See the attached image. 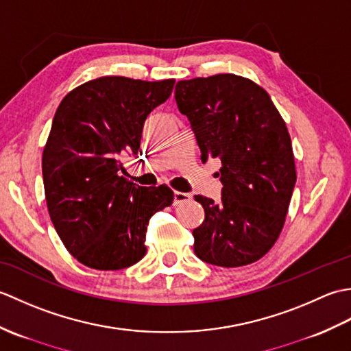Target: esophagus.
<instances>
[{
	"label": "esophagus",
	"mask_w": 351,
	"mask_h": 351,
	"mask_svg": "<svg viewBox=\"0 0 351 351\" xmlns=\"http://www.w3.org/2000/svg\"><path fill=\"white\" fill-rule=\"evenodd\" d=\"M191 195L189 193H182V191H175L173 193V205H181L185 202H190Z\"/></svg>",
	"instance_id": "1"
}]
</instances>
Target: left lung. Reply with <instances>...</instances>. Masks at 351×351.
<instances>
[{"label": "left lung", "mask_w": 351, "mask_h": 351, "mask_svg": "<svg viewBox=\"0 0 351 351\" xmlns=\"http://www.w3.org/2000/svg\"><path fill=\"white\" fill-rule=\"evenodd\" d=\"M175 99L202 162L221 161V199L195 196L205 210L195 253L226 268L255 263L278 240L297 180L287 125L263 87L234 73L182 80Z\"/></svg>", "instance_id": "8db88e82"}]
</instances>
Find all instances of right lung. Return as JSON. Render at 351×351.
I'll list each match as a JSON object with an SVG mask.
<instances>
[{
    "label": "right lung",
    "mask_w": 351,
    "mask_h": 351,
    "mask_svg": "<svg viewBox=\"0 0 351 351\" xmlns=\"http://www.w3.org/2000/svg\"><path fill=\"white\" fill-rule=\"evenodd\" d=\"M175 80L101 77L73 88L58 106L42 155L49 217L71 255L95 270H122L146 255L152 215L171 205L166 185L126 180L122 160L137 155L151 111Z\"/></svg>",
    "instance_id": "right-lung-1"
}]
</instances>
